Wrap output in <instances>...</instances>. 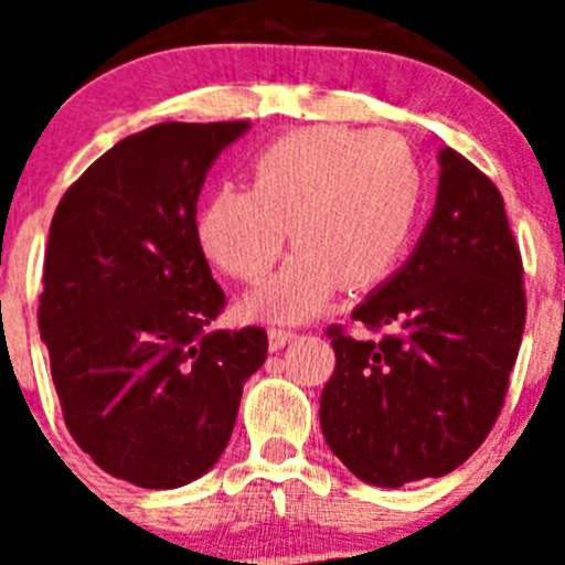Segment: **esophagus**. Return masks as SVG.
Listing matches in <instances>:
<instances>
[{
	"mask_svg": "<svg viewBox=\"0 0 565 565\" xmlns=\"http://www.w3.org/2000/svg\"><path fill=\"white\" fill-rule=\"evenodd\" d=\"M294 337H297V333L286 331V328H271V331H268V348H271V351H279V348H286Z\"/></svg>",
	"mask_w": 565,
	"mask_h": 565,
	"instance_id": "1",
	"label": "esophagus"
}]
</instances>
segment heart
<instances>
[{"mask_svg":"<svg viewBox=\"0 0 565 565\" xmlns=\"http://www.w3.org/2000/svg\"><path fill=\"white\" fill-rule=\"evenodd\" d=\"M424 172L402 135L387 129L306 127L259 149L252 189H214L198 214V239L237 279L266 277L286 248L294 257L246 299L254 317L299 322L339 286L371 288L391 277L416 234Z\"/></svg>","mask_w":565,"mask_h":565,"instance_id":"obj_1","label":"heart"}]
</instances>
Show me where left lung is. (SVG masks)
I'll return each instance as SVG.
<instances>
[{"instance_id":"left-lung-1","label":"left lung","mask_w":565,"mask_h":565,"mask_svg":"<svg viewBox=\"0 0 565 565\" xmlns=\"http://www.w3.org/2000/svg\"><path fill=\"white\" fill-rule=\"evenodd\" d=\"M416 248L356 306L379 339L328 328L337 367L319 424L333 456L373 487L461 467L489 436L526 322L523 263L498 186L444 147Z\"/></svg>"}]
</instances>
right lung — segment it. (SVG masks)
Segmentation results:
<instances>
[{"instance_id": "obj_1", "label": "right lung", "mask_w": 565, "mask_h": 565, "mask_svg": "<svg viewBox=\"0 0 565 565\" xmlns=\"http://www.w3.org/2000/svg\"><path fill=\"white\" fill-rule=\"evenodd\" d=\"M248 121H163L104 152L50 223L39 331L70 436L104 472L174 489L217 463L263 328L209 331L226 306L198 198Z\"/></svg>"}]
</instances>
